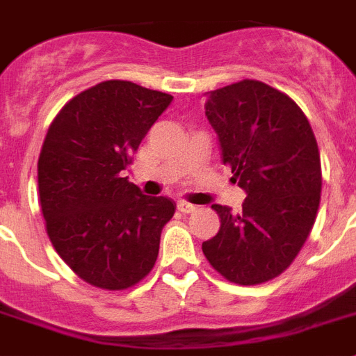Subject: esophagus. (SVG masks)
Listing matches in <instances>:
<instances>
[{"label": "esophagus", "instance_id": "obj_1", "mask_svg": "<svg viewBox=\"0 0 356 356\" xmlns=\"http://www.w3.org/2000/svg\"><path fill=\"white\" fill-rule=\"evenodd\" d=\"M176 209H178L180 212H184V214H189V212L196 211V205H193V203L180 200V202H178V205H176Z\"/></svg>", "mask_w": 356, "mask_h": 356}]
</instances>
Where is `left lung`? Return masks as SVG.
Segmentation results:
<instances>
[{
  "instance_id": "left-lung-1",
  "label": "left lung",
  "mask_w": 356,
  "mask_h": 356,
  "mask_svg": "<svg viewBox=\"0 0 356 356\" xmlns=\"http://www.w3.org/2000/svg\"><path fill=\"white\" fill-rule=\"evenodd\" d=\"M205 115L247 198L239 214L212 205L221 227L202 250L227 281L261 284L293 263L312 232L323 189L317 140L286 93L252 79L211 91Z\"/></svg>"
}]
</instances>
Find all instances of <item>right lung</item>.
<instances>
[{
  "label": "right lung",
  "mask_w": 356,
  "mask_h": 356,
  "mask_svg": "<svg viewBox=\"0 0 356 356\" xmlns=\"http://www.w3.org/2000/svg\"><path fill=\"white\" fill-rule=\"evenodd\" d=\"M172 97L129 81L75 95L50 124L38 162L39 200L56 252L91 286L126 290L153 270L176 205L122 175Z\"/></svg>",
  "instance_id": "obj_1"
}]
</instances>
